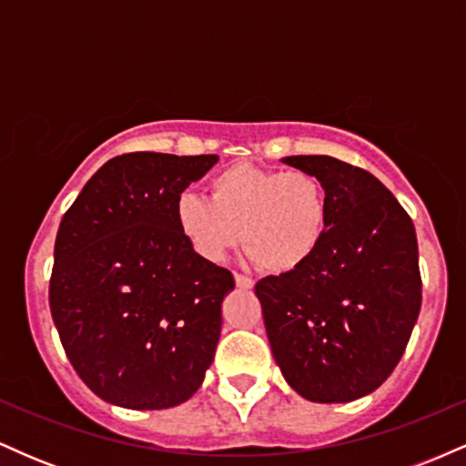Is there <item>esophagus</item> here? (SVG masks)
Masks as SVG:
<instances>
[{"instance_id":"esophagus-1","label":"esophagus","mask_w":466,"mask_h":466,"mask_svg":"<svg viewBox=\"0 0 466 466\" xmlns=\"http://www.w3.org/2000/svg\"><path fill=\"white\" fill-rule=\"evenodd\" d=\"M234 280H237V287H240V289L254 287V280H251V278H248V276H243V274H234Z\"/></svg>"}]
</instances>
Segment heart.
I'll return each mask as SVG.
<instances>
[{"label": "heart", "instance_id": "heart-1", "mask_svg": "<svg viewBox=\"0 0 466 466\" xmlns=\"http://www.w3.org/2000/svg\"><path fill=\"white\" fill-rule=\"evenodd\" d=\"M175 223L190 249L218 263L237 248L267 274L302 269L322 248L330 226V199L309 170L234 164L210 179V199L184 190L175 199Z\"/></svg>", "mask_w": 466, "mask_h": 466}]
</instances>
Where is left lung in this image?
I'll list each match as a JSON object with an SVG mask.
<instances>
[{"mask_svg":"<svg viewBox=\"0 0 466 466\" xmlns=\"http://www.w3.org/2000/svg\"><path fill=\"white\" fill-rule=\"evenodd\" d=\"M282 162L322 179L330 226L302 269L256 285L282 377L313 403H349L381 386L403 357L420 311L416 229L368 170L329 157Z\"/></svg>","mask_w":466,"mask_h":466,"instance_id":"8db88e82","label":"left lung"}]
</instances>
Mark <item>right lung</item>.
Segmentation results:
<instances>
[{
    "mask_svg": "<svg viewBox=\"0 0 466 466\" xmlns=\"http://www.w3.org/2000/svg\"><path fill=\"white\" fill-rule=\"evenodd\" d=\"M217 159L117 155L58 226L52 319L74 370L106 403L175 408L199 390L215 360L234 276L190 249L175 199Z\"/></svg>",
    "mask_w": 466,
    "mask_h": 466,
    "instance_id": "right-lung-1",
    "label": "right lung"
}]
</instances>
